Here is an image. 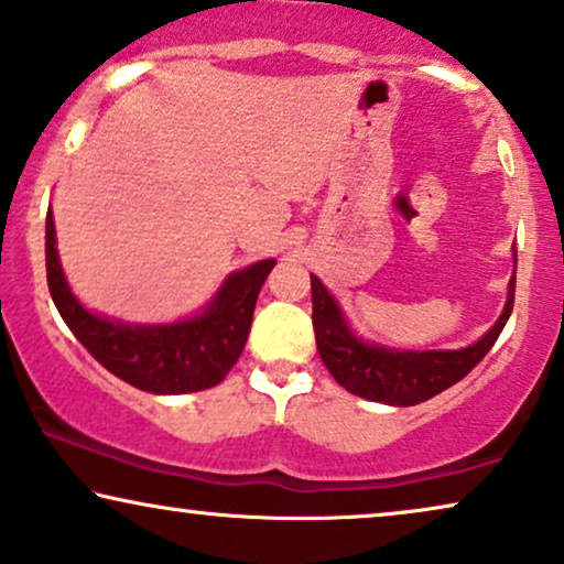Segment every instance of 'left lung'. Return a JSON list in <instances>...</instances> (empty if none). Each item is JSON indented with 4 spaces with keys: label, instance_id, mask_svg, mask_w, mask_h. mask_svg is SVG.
<instances>
[{
    "label": "left lung",
    "instance_id": "left-lung-1",
    "mask_svg": "<svg viewBox=\"0 0 564 564\" xmlns=\"http://www.w3.org/2000/svg\"><path fill=\"white\" fill-rule=\"evenodd\" d=\"M513 261L516 246H513ZM313 332L324 365L336 383L355 397L389 406H414L458 383L479 365L506 328L516 300V269L508 282V300L495 326L460 349H393L360 339L347 324L345 313L318 276L311 274Z\"/></svg>",
    "mask_w": 564,
    "mask_h": 564
}]
</instances>
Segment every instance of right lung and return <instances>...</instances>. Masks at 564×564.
Masks as SVG:
<instances>
[{
  "label": "right lung",
  "instance_id": "right-lung-1",
  "mask_svg": "<svg viewBox=\"0 0 564 564\" xmlns=\"http://www.w3.org/2000/svg\"><path fill=\"white\" fill-rule=\"evenodd\" d=\"M276 261L238 269L219 284L207 308L171 324H127L87 311L72 292L56 251L54 215H46L48 292L64 324L95 360L148 393H192L225 380L243 352L256 297Z\"/></svg>",
  "mask_w": 564,
  "mask_h": 564
}]
</instances>
